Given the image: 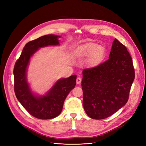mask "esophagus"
Instances as JSON below:
<instances>
[{"mask_svg": "<svg viewBox=\"0 0 146 146\" xmlns=\"http://www.w3.org/2000/svg\"><path fill=\"white\" fill-rule=\"evenodd\" d=\"M76 82H77V84H80V83H81V82H82V79H81V78L80 77H77V80H76Z\"/></svg>", "mask_w": 146, "mask_h": 146, "instance_id": "34e87169", "label": "esophagus"}]
</instances>
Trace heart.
Returning <instances> with one entry per match:
<instances>
[{
  "label": "heart",
  "mask_w": 146,
  "mask_h": 146,
  "mask_svg": "<svg viewBox=\"0 0 146 146\" xmlns=\"http://www.w3.org/2000/svg\"><path fill=\"white\" fill-rule=\"evenodd\" d=\"M76 54L80 58H88L86 64L90 67H96L104 60L105 49L104 46L96 43L87 42L77 48Z\"/></svg>",
  "instance_id": "heart-1"
}]
</instances>
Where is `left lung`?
I'll list each match as a JSON object with an SVG mask.
<instances>
[{"instance_id": "1", "label": "left lung", "mask_w": 146, "mask_h": 146, "mask_svg": "<svg viewBox=\"0 0 146 146\" xmlns=\"http://www.w3.org/2000/svg\"><path fill=\"white\" fill-rule=\"evenodd\" d=\"M134 79L131 57L115 38L108 60L83 70V105L87 115L103 119L117 111L127 102Z\"/></svg>"}]
</instances>
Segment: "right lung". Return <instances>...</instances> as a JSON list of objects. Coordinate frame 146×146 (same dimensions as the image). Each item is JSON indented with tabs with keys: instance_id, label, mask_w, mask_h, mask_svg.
I'll use <instances>...</instances> for the list:
<instances>
[{
	"instance_id": "add662e5",
	"label": "right lung",
	"mask_w": 146,
	"mask_h": 146,
	"mask_svg": "<svg viewBox=\"0 0 146 146\" xmlns=\"http://www.w3.org/2000/svg\"><path fill=\"white\" fill-rule=\"evenodd\" d=\"M60 37L47 35L27 42L13 70L17 100L31 115L38 119H50L58 116L62 111L66 97L76 85L77 76L73 75L59 79L45 95L38 96L32 92L27 82V70L31 57L41 47L60 45Z\"/></svg>"
}]
</instances>
